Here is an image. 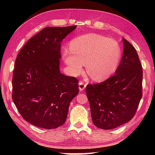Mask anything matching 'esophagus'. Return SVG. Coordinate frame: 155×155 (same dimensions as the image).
Instances as JSON below:
<instances>
[{"mask_svg": "<svg viewBox=\"0 0 155 155\" xmlns=\"http://www.w3.org/2000/svg\"><path fill=\"white\" fill-rule=\"evenodd\" d=\"M78 86H79V90L80 91H83L84 88H86L87 84H85L84 82H83V81H81V82H79V83H78Z\"/></svg>", "mask_w": 155, "mask_h": 155, "instance_id": "obj_1", "label": "esophagus"}]
</instances>
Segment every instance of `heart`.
<instances>
[{
	"instance_id": "b5f03b06",
	"label": "heart",
	"mask_w": 155,
	"mask_h": 155,
	"mask_svg": "<svg viewBox=\"0 0 155 155\" xmlns=\"http://www.w3.org/2000/svg\"><path fill=\"white\" fill-rule=\"evenodd\" d=\"M64 61L74 74H80L84 63L88 75L101 81L114 73L120 58L119 45L114 39L88 34L72 39L63 52Z\"/></svg>"
}]
</instances>
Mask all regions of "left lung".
<instances>
[{
    "instance_id": "left-lung-1",
    "label": "left lung",
    "mask_w": 155,
    "mask_h": 155,
    "mask_svg": "<svg viewBox=\"0 0 155 155\" xmlns=\"http://www.w3.org/2000/svg\"><path fill=\"white\" fill-rule=\"evenodd\" d=\"M123 41V57L115 74L86 87L92 120L101 129H113L130 120L142 98V64L133 46L125 38Z\"/></svg>"
}]
</instances>
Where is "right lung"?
<instances>
[{
    "label": "right lung",
    "mask_w": 155,
    "mask_h": 155,
    "mask_svg": "<svg viewBox=\"0 0 155 155\" xmlns=\"http://www.w3.org/2000/svg\"><path fill=\"white\" fill-rule=\"evenodd\" d=\"M77 27H46L31 38L16 57L12 98L24 119L51 129L67 119L69 104L78 93V81L59 71L61 42Z\"/></svg>",
    "instance_id": "1"
}]
</instances>
